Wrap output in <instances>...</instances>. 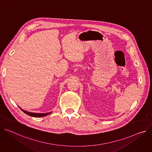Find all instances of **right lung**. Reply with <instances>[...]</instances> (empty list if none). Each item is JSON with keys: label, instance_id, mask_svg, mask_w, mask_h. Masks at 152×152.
I'll use <instances>...</instances> for the list:
<instances>
[{"label": "right lung", "instance_id": "1", "mask_svg": "<svg viewBox=\"0 0 152 152\" xmlns=\"http://www.w3.org/2000/svg\"><path fill=\"white\" fill-rule=\"evenodd\" d=\"M20 108L21 110H22V111L23 113H25L26 114L30 115L31 117H45L46 115H49L50 114H51L52 112H50V113H44V114H42V113H31V112H28L26 111L25 110H23V109H21L20 107H19Z\"/></svg>", "mask_w": 152, "mask_h": 152}]
</instances>
